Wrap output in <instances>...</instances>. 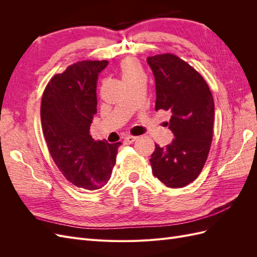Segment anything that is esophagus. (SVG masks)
I'll use <instances>...</instances> for the list:
<instances>
[{
    "mask_svg": "<svg viewBox=\"0 0 257 257\" xmlns=\"http://www.w3.org/2000/svg\"><path fill=\"white\" fill-rule=\"evenodd\" d=\"M136 139H137V137H135V136H127V137L124 138L123 144H124V145H130V144H133V143L136 141Z\"/></svg>",
    "mask_w": 257,
    "mask_h": 257,
    "instance_id": "obj_1",
    "label": "esophagus"
}]
</instances>
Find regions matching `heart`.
<instances>
[{"label": "heart", "mask_w": 257, "mask_h": 257, "mask_svg": "<svg viewBox=\"0 0 257 257\" xmlns=\"http://www.w3.org/2000/svg\"><path fill=\"white\" fill-rule=\"evenodd\" d=\"M120 72L124 81L134 79L135 77L143 74V69L139 62L134 58H126L120 62Z\"/></svg>", "instance_id": "b5f03b06"}]
</instances>
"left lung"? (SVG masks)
I'll list each match as a JSON object with an SVG mask.
<instances>
[{"label":"left lung","instance_id":"8db88e82","mask_svg":"<svg viewBox=\"0 0 257 257\" xmlns=\"http://www.w3.org/2000/svg\"><path fill=\"white\" fill-rule=\"evenodd\" d=\"M157 90L155 110L168 111V128L175 139L155 145L152 173L168 188H182L199 176L213 136L214 100L209 85L195 68L173 53L148 57Z\"/></svg>","mask_w":257,"mask_h":257}]
</instances>
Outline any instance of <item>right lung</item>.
<instances>
[{
  "instance_id": "right-lung-1",
  "label": "right lung",
  "mask_w": 257,
  "mask_h": 257,
  "mask_svg": "<svg viewBox=\"0 0 257 257\" xmlns=\"http://www.w3.org/2000/svg\"><path fill=\"white\" fill-rule=\"evenodd\" d=\"M107 64L76 62L52 77L42 97L43 133L52 160L69 182L89 191L109 180L121 146L96 142L89 134L97 111V77Z\"/></svg>"
}]
</instances>
